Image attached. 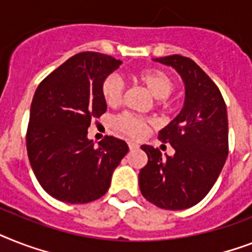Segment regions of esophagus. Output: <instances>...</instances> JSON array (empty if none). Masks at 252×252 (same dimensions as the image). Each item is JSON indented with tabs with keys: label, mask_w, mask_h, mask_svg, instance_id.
<instances>
[{
	"label": "esophagus",
	"mask_w": 252,
	"mask_h": 252,
	"mask_svg": "<svg viewBox=\"0 0 252 252\" xmlns=\"http://www.w3.org/2000/svg\"><path fill=\"white\" fill-rule=\"evenodd\" d=\"M128 146H129L130 150H137V149H140V145L136 144V142H133V141H129V142H128Z\"/></svg>",
	"instance_id": "34e87169"
}]
</instances>
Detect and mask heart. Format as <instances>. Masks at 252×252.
Instances as JSON below:
<instances>
[{
  "label": "heart",
  "mask_w": 252,
  "mask_h": 252,
  "mask_svg": "<svg viewBox=\"0 0 252 252\" xmlns=\"http://www.w3.org/2000/svg\"><path fill=\"white\" fill-rule=\"evenodd\" d=\"M130 77L134 83L140 84L145 88L155 99H165L175 89V81L172 76L158 68L140 69L130 73ZM123 87L120 80L114 75L105 77L101 84V97L107 106H118L122 101ZM151 122L145 118L122 114L114 120V126L119 132L133 138H140L146 133Z\"/></svg>",
  "instance_id": "b5f03b06"
}]
</instances>
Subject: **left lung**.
Wrapping results in <instances>:
<instances>
[{
    "label": "left lung",
    "instance_id": "8db88e82",
    "mask_svg": "<svg viewBox=\"0 0 252 252\" xmlns=\"http://www.w3.org/2000/svg\"><path fill=\"white\" fill-rule=\"evenodd\" d=\"M177 71L185 84L181 111L159 132L175 149L163 158L149 145L141 149L147 164L140 171L141 193L164 210H185L203 199L216 183L228 157V116L219 88L190 58L173 54L153 59Z\"/></svg>",
    "mask_w": 252,
    "mask_h": 252
}]
</instances>
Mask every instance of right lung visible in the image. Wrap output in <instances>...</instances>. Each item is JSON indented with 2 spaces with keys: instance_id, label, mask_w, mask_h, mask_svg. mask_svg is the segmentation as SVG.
Here are the masks:
<instances>
[{
  "instance_id": "obj_1",
  "label": "right lung",
  "mask_w": 252,
  "mask_h": 252,
  "mask_svg": "<svg viewBox=\"0 0 252 252\" xmlns=\"http://www.w3.org/2000/svg\"><path fill=\"white\" fill-rule=\"evenodd\" d=\"M122 61L85 52L73 55L45 77L32 99L27 151L40 185L66 203H88L105 195L128 145L105 137L88 138L94 118L107 110L101 84Z\"/></svg>"
}]
</instances>
